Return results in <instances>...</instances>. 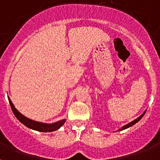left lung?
I'll return each instance as SVG.
<instances>
[{
    "label": "left lung",
    "instance_id": "1",
    "mask_svg": "<svg viewBox=\"0 0 160 160\" xmlns=\"http://www.w3.org/2000/svg\"><path fill=\"white\" fill-rule=\"evenodd\" d=\"M144 114H145V112H143V114H141L140 116L138 117V118H137L136 119L134 120V121H132V122H130V123H128V124H127V125H125V126H123V127H122V128H120V129L118 130V131H122V130L127 129V128H130V127H131V126H133V125H134V124L136 123V122H138V121H139V120H140L141 118H142V116H143V115H144Z\"/></svg>",
    "mask_w": 160,
    "mask_h": 160
}]
</instances>
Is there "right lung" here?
Returning a JSON list of instances; mask_svg holds the SVG:
<instances>
[{"label":"right lung","instance_id":"1","mask_svg":"<svg viewBox=\"0 0 160 160\" xmlns=\"http://www.w3.org/2000/svg\"><path fill=\"white\" fill-rule=\"evenodd\" d=\"M8 102L10 104L11 109H12V112H13L14 115L16 116V118L19 120L20 122L23 123L24 125L26 126L27 128H30V129L35 130V131H41V132H51V131H54L56 130L59 129V128L65 123L66 119H62L61 121H58L57 122H53V123H44V122H37L34 120H32L30 118H26L24 116L23 114H22L19 111L15 108L14 105L12 104V101L8 97Z\"/></svg>","mask_w":160,"mask_h":160}]
</instances>
